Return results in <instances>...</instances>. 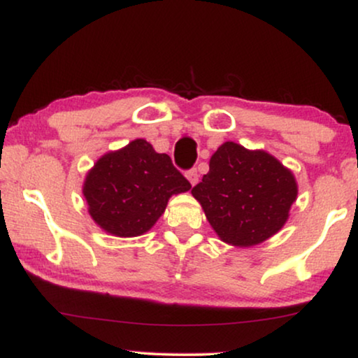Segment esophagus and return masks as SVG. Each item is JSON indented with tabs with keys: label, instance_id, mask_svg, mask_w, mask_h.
Wrapping results in <instances>:
<instances>
[{
	"label": "esophagus",
	"instance_id": "34e87169",
	"mask_svg": "<svg viewBox=\"0 0 358 358\" xmlns=\"http://www.w3.org/2000/svg\"><path fill=\"white\" fill-rule=\"evenodd\" d=\"M187 178L189 180V183H192V185H196L198 183V178H199L198 170L196 169H189L187 171Z\"/></svg>",
	"mask_w": 358,
	"mask_h": 358
}]
</instances>
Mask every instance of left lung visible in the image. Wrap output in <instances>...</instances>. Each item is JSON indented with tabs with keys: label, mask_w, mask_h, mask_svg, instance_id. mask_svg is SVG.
<instances>
[{
	"label": "left lung",
	"mask_w": 358,
	"mask_h": 358,
	"mask_svg": "<svg viewBox=\"0 0 358 358\" xmlns=\"http://www.w3.org/2000/svg\"><path fill=\"white\" fill-rule=\"evenodd\" d=\"M224 242L249 247L287 222L298 194L294 176L264 150L226 142L209 160V171L192 189Z\"/></svg>",
	"instance_id": "1"
}]
</instances>
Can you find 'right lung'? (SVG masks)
I'll use <instances>...</instances> for the list:
<instances>
[{
	"label": "right lung",
	"instance_id": "add662e5",
	"mask_svg": "<svg viewBox=\"0 0 358 358\" xmlns=\"http://www.w3.org/2000/svg\"><path fill=\"white\" fill-rule=\"evenodd\" d=\"M192 185L166 154L144 139L99 159L87 175L83 194L94 222L109 234L136 237L154 226L171 194Z\"/></svg>",
	"mask_w": 358,
	"mask_h": 358
}]
</instances>
